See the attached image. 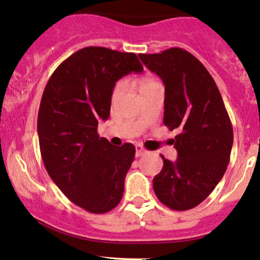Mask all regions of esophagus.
Instances as JSON below:
<instances>
[{
  "label": "esophagus",
  "instance_id": "34e87169",
  "mask_svg": "<svg viewBox=\"0 0 260 260\" xmlns=\"http://www.w3.org/2000/svg\"><path fill=\"white\" fill-rule=\"evenodd\" d=\"M146 153H147V150L143 148L142 146L141 145L136 146V156H142L143 154H146Z\"/></svg>",
  "mask_w": 260,
  "mask_h": 260
}]
</instances>
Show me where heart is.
<instances>
[{"label": "heart", "instance_id": "1", "mask_svg": "<svg viewBox=\"0 0 260 260\" xmlns=\"http://www.w3.org/2000/svg\"><path fill=\"white\" fill-rule=\"evenodd\" d=\"M155 79L150 78V77H141L139 79V90L140 92L142 90H145V89L149 88V86L156 84ZM123 89H124V83L123 82H118L117 84L114 85L113 88V91H112V99L115 100V99H118L120 96L121 92H123Z\"/></svg>", "mask_w": 260, "mask_h": 260}]
</instances>
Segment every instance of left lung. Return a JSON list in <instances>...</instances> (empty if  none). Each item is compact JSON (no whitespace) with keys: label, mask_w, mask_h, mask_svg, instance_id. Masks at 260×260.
<instances>
[{"label":"left lung","mask_w":260,"mask_h":260,"mask_svg":"<svg viewBox=\"0 0 260 260\" xmlns=\"http://www.w3.org/2000/svg\"><path fill=\"white\" fill-rule=\"evenodd\" d=\"M165 85L164 124L179 134L172 140L175 162L153 179L156 198L176 211L201 204L222 179L233 147V126L216 83L203 63L182 48L139 54Z\"/></svg>","instance_id":"8db88e82"}]
</instances>
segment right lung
I'll return each mask as SVG.
<instances>
[{
  "mask_svg": "<svg viewBox=\"0 0 260 260\" xmlns=\"http://www.w3.org/2000/svg\"><path fill=\"white\" fill-rule=\"evenodd\" d=\"M142 71L135 53L86 47L60 63L44 88L37 119L42 159L60 190L88 212H108L123 198L135 147L111 145L98 125L110 117L115 82Z\"/></svg>",
  "mask_w": 260,
  "mask_h": 260,
  "instance_id": "right-lung-1",
  "label": "right lung"
}]
</instances>
